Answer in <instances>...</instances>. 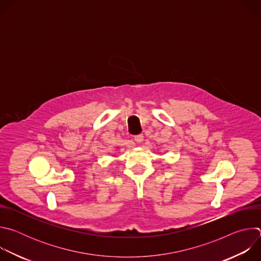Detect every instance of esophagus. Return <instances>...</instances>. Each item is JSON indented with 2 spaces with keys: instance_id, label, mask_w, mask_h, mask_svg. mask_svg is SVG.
Segmentation results:
<instances>
[{
  "instance_id": "1",
  "label": "esophagus",
  "mask_w": 261,
  "mask_h": 261,
  "mask_svg": "<svg viewBox=\"0 0 261 261\" xmlns=\"http://www.w3.org/2000/svg\"><path fill=\"white\" fill-rule=\"evenodd\" d=\"M134 140L136 141V143H141L143 141V135L142 134H138L134 136Z\"/></svg>"
}]
</instances>
